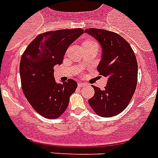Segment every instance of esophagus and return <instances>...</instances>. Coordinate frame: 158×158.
I'll return each mask as SVG.
<instances>
[{"mask_svg": "<svg viewBox=\"0 0 158 158\" xmlns=\"http://www.w3.org/2000/svg\"><path fill=\"white\" fill-rule=\"evenodd\" d=\"M77 85H78V87L81 88V87H83V86L85 85V84L83 83V82H78Z\"/></svg>", "mask_w": 158, "mask_h": 158, "instance_id": "1", "label": "esophagus"}]
</instances>
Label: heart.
Instances as JSON below:
<instances>
[{
    "instance_id": "heart-1",
    "label": "heart",
    "mask_w": 158,
    "mask_h": 158,
    "mask_svg": "<svg viewBox=\"0 0 158 158\" xmlns=\"http://www.w3.org/2000/svg\"><path fill=\"white\" fill-rule=\"evenodd\" d=\"M95 43V42L93 41V40H85V41L84 42V44H85V43Z\"/></svg>"
}]
</instances>
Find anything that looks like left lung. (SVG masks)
<instances>
[{"instance_id": "obj_1", "label": "left lung", "mask_w": 158, "mask_h": 158, "mask_svg": "<svg viewBox=\"0 0 158 158\" xmlns=\"http://www.w3.org/2000/svg\"><path fill=\"white\" fill-rule=\"evenodd\" d=\"M85 31L101 46L102 58L97 70L100 75L107 78L104 90L93 85L95 94L89 104L100 116H115L127 107L136 89V57L129 43L115 32L96 28Z\"/></svg>"}]
</instances>
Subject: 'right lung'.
Masks as SVG:
<instances>
[{
	"label": "right lung",
	"instance_id": "1",
	"mask_svg": "<svg viewBox=\"0 0 158 158\" xmlns=\"http://www.w3.org/2000/svg\"><path fill=\"white\" fill-rule=\"evenodd\" d=\"M83 33L81 28L44 32L35 38L22 55L19 64L22 89L31 107L42 116H61L77 88V83L72 79L57 84L54 66L62 63L68 47Z\"/></svg>",
	"mask_w": 158,
	"mask_h": 158
}]
</instances>
